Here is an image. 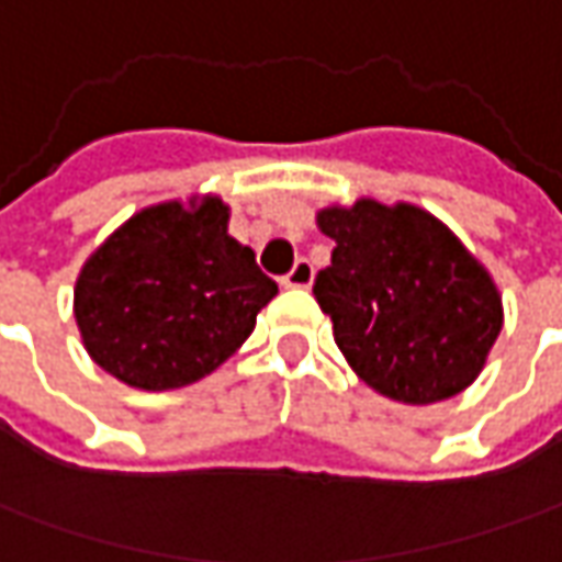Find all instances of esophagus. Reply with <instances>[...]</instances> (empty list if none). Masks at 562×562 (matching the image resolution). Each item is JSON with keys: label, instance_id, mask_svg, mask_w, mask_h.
I'll return each mask as SVG.
<instances>
[{"label": "esophagus", "instance_id": "34e87169", "mask_svg": "<svg viewBox=\"0 0 562 562\" xmlns=\"http://www.w3.org/2000/svg\"><path fill=\"white\" fill-rule=\"evenodd\" d=\"M285 289H311L314 285V267L311 261H299L285 277H282Z\"/></svg>", "mask_w": 562, "mask_h": 562}]
</instances>
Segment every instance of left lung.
Here are the masks:
<instances>
[{"mask_svg": "<svg viewBox=\"0 0 562 562\" xmlns=\"http://www.w3.org/2000/svg\"><path fill=\"white\" fill-rule=\"evenodd\" d=\"M317 226L333 263L314 295L348 367L401 404H436L470 389L504 326L485 263L426 207L326 204Z\"/></svg>", "mask_w": 562, "mask_h": 562, "instance_id": "obj_1", "label": "left lung"}]
</instances>
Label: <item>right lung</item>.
Segmentation results:
<instances>
[{"mask_svg": "<svg viewBox=\"0 0 562 562\" xmlns=\"http://www.w3.org/2000/svg\"><path fill=\"white\" fill-rule=\"evenodd\" d=\"M221 195L148 204L77 273L74 319L87 355L143 392L214 373L251 336L280 289L229 233Z\"/></svg>", "mask_w": 562, "mask_h": 562, "instance_id": "right-lung-1", "label": "right lung"}]
</instances>
